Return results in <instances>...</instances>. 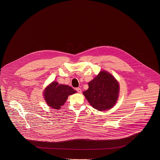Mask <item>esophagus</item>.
I'll return each mask as SVG.
<instances>
[{"label": "esophagus", "instance_id": "obj_1", "mask_svg": "<svg viewBox=\"0 0 160 160\" xmlns=\"http://www.w3.org/2000/svg\"><path fill=\"white\" fill-rule=\"evenodd\" d=\"M76 91L78 92V93H81L82 92V89L80 88H76Z\"/></svg>", "mask_w": 160, "mask_h": 160}]
</instances>
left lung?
Masks as SVG:
<instances>
[{"label":"left lung","instance_id":"1","mask_svg":"<svg viewBox=\"0 0 160 160\" xmlns=\"http://www.w3.org/2000/svg\"><path fill=\"white\" fill-rule=\"evenodd\" d=\"M118 92L119 85L115 78L106 71H102L88 82V88L83 94L93 108L103 111L114 106Z\"/></svg>","mask_w":160,"mask_h":160}]
</instances>
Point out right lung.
Masks as SVG:
<instances>
[{
	"instance_id": "obj_1",
	"label": "right lung",
	"mask_w": 160,
	"mask_h": 160,
	"mask_svg": "<svg viewBox=\"0 0 160 160\" xmlns=\"http://www.w3.org/2000/svg\"><path fill=\"white\" fill-rule=\"evenodd\" d=\"M76 92V91L70 86L58 85V82H53L45 89L44 96L48 106L60 109L67 100L68 96Z\"/></svg>"
}]
</instances>
